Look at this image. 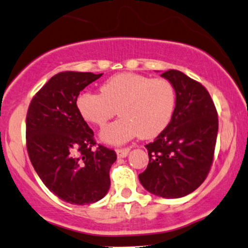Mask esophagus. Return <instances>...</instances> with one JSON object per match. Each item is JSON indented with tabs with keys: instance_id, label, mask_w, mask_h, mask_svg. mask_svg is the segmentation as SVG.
<instances>
[{
	"instance_id": "1",
	"label": "esophagus",
	"mask_w": 248,
	"mask_h": 248,
	"mask_svg": "<svg viewBox=\"0 0 248 248\" xmlns=\"http://www.w3.org/2000/svg\"><path fill=\"white\" fill-rule=\"evenodd\" d=\"M129 153V147H119L117 149V155L119 158H126Z\"/></svg>"
}]
</instances>
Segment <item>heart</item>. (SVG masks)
Returning <instances> with one entry per match:
<instances>
[{
  "label": "heart",
  "mask_w": 248,
  "mask_h": 248,
  "mask_svg": "<svg viewBox=\"0 0 248 248\" xmlns=\"http://www.w3.org/2000/svg\"><path fill=\"white\" fill-rule=\"evenodd\" d=\"M101 93H81L77 108L84 120L99 128L119 109L121 118L101 134L109 144H124L139 135L145 140L158 136L170 124L176 106L175 88L167 79L130 72L109 78Z\"/></svg>",
  "instance_id": "obj_1"
}]
</instances>
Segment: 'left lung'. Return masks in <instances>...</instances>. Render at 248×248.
<instances>
[{
    "label": "left lung",
    "mask_w": 248,
    "mask_h": 248,
    "mask_svg": "<svg viewBox=\"0 0 248 248\" xmlns=\"http://www.w3.org/2000/svg\"><path fill=\"white\" fill-rule=\"evenodd\" d=\"M173 84L176 106L168 127L146 144L149 165L142 186L162 198H181L202 186L211 170L218 129L217 111L198 81L176 70L161 74Z\"/></svg>",
    "instance_id": "8db88e82"
}]
</instances>
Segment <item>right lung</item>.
Instances as JSON below:
<instances>
[{
	"instance_id": "right-lung-1",
	"label": "right lung",
	"mask_w": 248,
	"mask_h": 248,
	"mask_svg": "<svg viewBox=\"0 0 248 248\" xmlns=\"http://www.w3.org/2000/svg\"><path fill=\"white\" fill-rule=\"evenodd\" d=\"M102 74L61 72L33 97L26 115V146L34 169L58 198L73 205L98 202L111 186L114 150L98 144L77 98Z\"/></svg>"
}]
</instances>
